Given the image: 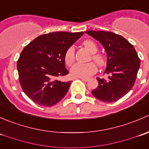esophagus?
<instances>
[{
	"instance_id": "34e87169",
	"label": "esophagus",
	"mask_w": 149,
	"mask_h": 149,
	"mask_svg": "<svg viewBox=\"0 0 149 149\" xmlns=\"http://www.w3.org/2000/svg\"><path fill=\"white\" fill-rule=\"evenodd\" d=\"M80 79H81L82 81H85V82L88 81V79H84V78H80Z\"/></svg>"
}]
</instances>
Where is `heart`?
Returning <instances> with one entry per match:
<instances>
[{"mask_svg":"<svg viewBox=\"0 0 149 149\" xmlns=\"http://www.w3.org/2000/svg\"><path fill=\"white\" fill-rule=\"evenodd\" d=\"M83 45L91 52V59L94 61L97 65L103 66L105 64V58L101 54L96 53L98 51V46L92 40H85L83 42ZM75 61V47L70 46L68 48L65 53V63L67 65L70 66ZM97 66L94 63H77L74 64L70 68V75L76 78H88L91 75L97 72Z\"/></svg>","mask_w":149,"mask_h":149,"instance_id":"heart-1","label":"heart"}]
</instances>
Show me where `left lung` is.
Instances as JSON below:
<instances>
[{"label":"left lung","instance_id":"obj_1","mask_svg":"<svg viewBox=\"0 0 149 149\" xmlns=\"http://www.w3.org/2000/svg\"><path fill=\"white\" fill-rule=\"evenodd\" d=\"M98 40L107 52V63L104 73L107 79L97 78L98 86L93 95L104 102H113L131 90L136 81L141 61L133 45L121 35L111 31H87Z\"/></svg>","mask_w":149,"mask_h":149}]
</instances>
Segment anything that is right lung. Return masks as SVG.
Here are the masks:
<instances>
[{"label":"right lung","mask_w":149,"mask_h":149,"mask_svg":"<svg viewBox=\"0 0 149 149\" xmlns=\"http://www.w3.org/2000/svg\"><path fill=\"white\" fill-rule=\"evenodd\" d=\"M84 34H45L25 46L17 61V70L22 90L31 101L40 106L52 107L65 97L71 84L59 80L68 73L65 53Z\"/></svg>","instance_id":"add662e5"}]
</instances>
